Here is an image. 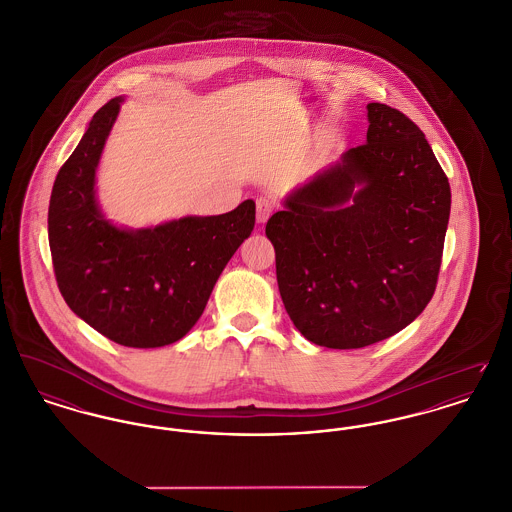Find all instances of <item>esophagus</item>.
<instances>
[{
    "label": "esophagus",
    "instance_id": "34e87169",
    "mask_svg": "<svg viewBox=\"0 0 512 512\" xmlns=\"http://www.w3.org/2000/svg\"><path fill=\"white\" fill-rule=\"evenodd\" d=\"M275 208V200H271L269 197L257 198V222L265 224L271 218V214L275 212Z\"/></svg>",
    "mask_w": 512,
    "mask_h": 512
}]
</instances>
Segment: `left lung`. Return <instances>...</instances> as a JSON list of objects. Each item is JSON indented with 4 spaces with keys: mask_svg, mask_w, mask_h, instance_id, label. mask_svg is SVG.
Returning <instances> with one entry per match:
<instances>
[{
    "mask_svg": "<svg viewBox=\"0 0 512 512\" xmlns=\"http://www.w3.org/2000/svg\"><path fill=\"white\" fill-rule=\"evenodd\" d=\"M368 120L366 144L286 198L265 228L286 312L327 349H362L407 327L442 263L446 173L407 115L368 103Z\"/></svg>",
    "mask_w": 512,
    "mask_h": 512,
    "instance_id": "1",
    "label": "left lung"
}]
</instances>
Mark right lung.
I'll list each match as a JSON object with an SVG mask.
<instances>
[{
  "mask_svg": "<svg viewBox=\"0 0 512 512\" xmlns=\"http://www.w3.org/2000/svg\"><path fill=\"white\" fill-rule=\"evenodd\" d=\"M120 101L95 113L60 167L48 206V243L58 288L74 314L118 345L156 349L197 323L218 276L253 232L255 202L138 232L109 224L95 202V169Z\"/></svg>",
  "mask_w": 512,
  "mask_h": 512,
  "instance_id": "right-lung-1",
  "label": "right lung"
}]
</instances>
